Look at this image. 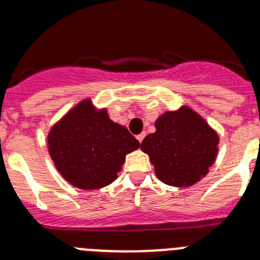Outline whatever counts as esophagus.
<instances>
[{
	"label": "esophagus",
	"instance_id": "34e87169",
	"mask_svg": "<svg viewBox=\"0 0 260 260\" xmlns=\"http://www.w3.org/2000/svg\"><path fill=\"white\" fill-rule=\"evenodd\" d=\"M137 140H139V141H140V143H141V141H143L144 140V137H145V134H144V132H143V134H140V135H137Z\"/></svg>",
	"mask_w": 260,
	"mask_h": 260
}]
</instances>
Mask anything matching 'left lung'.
Returning <instances> with one entry per match:
<instances>
[{
	"label": "left lung",
	"mask_w": 260,
	"mask_h": 260,
	"mask_svg": "<svg viewBox=\"0 0 260 260\" xmlns=\"http://www.w3.org/2000/svg\"><path fill=\"white\" fill-rule=\"evenodd\" d=\"M156 132L141 143L157 178L164 184L187 187L205 177L214 164L219 136L190 107L167 111L154 123Z\"/></svg>",
	"instance_id": "1"
}]
</instances>
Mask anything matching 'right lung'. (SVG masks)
Wrapping results in <instances>:
<instances>
[{"label": "right lung", "mask_w": 260, "mask_h": 260, "mask_svg": "<svg viewBox=\"0 0 260 260\" xmlns=\"http://www.w3.org/2000/svg\"><path fill=\"white\" fill-rule=\"evenodd\" d=\"M47 147L56 171L75 187L93 190L112 184L125 156L140 143L113 123L106 108L84 99L51 126Z\"/></svg>", "instance_id": "1"}]
</instances>
